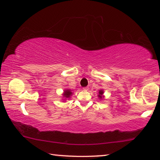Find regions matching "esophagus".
Returning <instances> with one entry per match:
<instances>
[{
  "mask_svg": "<svg viewBox=\"0 0 160 160\" xmlns=\"http://www.w3.org/2000/svg\"><path fill=\"white\" fill-rule=\"evenodd\" d=\"M82 90H85V91H88V90H89V88H83Z\"/></svg>",
  "mask_w": 160,
  "mask_h": 160,
  "instance_id": "esophagus-1",
  "label": "esophagus"
}]
</instances>
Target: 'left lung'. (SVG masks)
Wrapping results in <instances>:
<instances>
[{"instance_id":"left-lung-1","label":"left lung","mask_w":160,"mask_h":160,"mask_svg":"<svg viewBox=\"0 0 160 160\" xmlns=\"http://www.w3.org/2000/svg\"><path fill=\"white\" fill-rule=\"evenodd\" d=\"M103 93H104V92H103V90H99V95H98V98L100 99V100H102V99L103 98V97L104 96L102 95H103Z\"/></svg>"}]
</instances>
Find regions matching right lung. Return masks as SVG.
Masks as SVG:
<instances>
[{
  "instance_id": "add662e5",
  "label": "right lung",
  "mask_w": 160,
  "mask_h": 160,
  "mask_svg": "<svg viewBox=\"0 0 160 160\" xmlns=\"http://www.w3.org/2000/svg\"><path fill=\"white\" fill-rule=\"evenodd\" d=\"M72 92L70 90H64V93H63V97L66 98H70V97L72 95Z\"/></svg>"
}]
</instances>
